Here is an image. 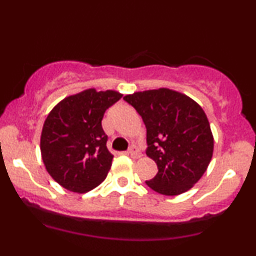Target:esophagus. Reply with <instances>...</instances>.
<instances>
[{
    "label": "esophagus",
    "mask_w": 256,
    "mask_h": 256,
    "mask_svg": "<svg viewBox=\"0 0 256 256\" xmlns=\"http://www.w3.org/2000/svg\"><path fill=\"white\" fill-rule=\"evenodd\" d=\"M128 154L131 155L132 158H140V152L138 150V148L136 146H130V149H128Z\"/></svg>",
    "instance_id": "esophagus-1"
}]
</instances>
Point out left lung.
<instances>
[{
  "label": "left lung",
  "mask_w": 256,
  "mask_h": 256,
  "mask_svg": "<svg viewBox=\"0 0 256 256\" xmlns=\"http://www.w3.org/2000/svg\"><path fill=\"white\" fill-rule=\"evenodd\" d=\"M124 100L146 128V155L158 173L146 184L158 194L180 195L200 180L210 162L214 140L207 116L192 98L160 88L138 91Z\"/></svg>",
  "instance_id": "1"
}]
</instances>
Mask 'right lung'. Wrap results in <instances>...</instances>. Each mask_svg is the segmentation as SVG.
<instances>
[{
  "mask_svg": "<svg viewBox=\"0 0 256 256\" xmlns=\"http://www.w3.org/2000/svg\"><path fill=\"white\" fill-rule=\"evenodd\" d=\"M122 96L114 90L88 89L64 98L48 114L40 154L46 171L64 189L84 194L107 177L113 155L101 122Z\"/></svg>",
  "mask_w": 256,
  "mask_h": 256,
  "instance_id": "add662e5",
  "label": "right lung"
}]
</instances>
